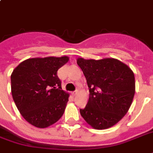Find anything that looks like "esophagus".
<instances>
[{"label": "esophagus", "mask_w": 153, "mask_h": 153, "mask_svg": "<svg viewBox=\"0 0 153 153\" xmlns=\"http://www.w3.org/2000/svg\"><path fill=\"white\" fill-rule=\"evenodd\" d=\"M78 90H76V91H73V92H72V95H76V94L78 93Z\"/></svg>", "instance_id": "34e87169"}]
</instances>
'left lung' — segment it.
<instances>
[{"label":"left lung","mask_w":153,"mask_h":153,"mask_svg":"<svg viewBox=\"0 0 153 153\" xmlns=\"http://www.w3.org/2000/svg\"><path fill=\"white\" fill-rule=\"evenodd\" d=\"M77 63L86 77L90 98L80 114L96 129H105L117 124L128 112L135 94L133 71L121 61L106 58L84 59Z\"/></svg>","instance_id":"1"}]
</instances>
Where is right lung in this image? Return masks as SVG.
I'll return each mask as SVG.
<instances>
[{"label":"right lung","mask_w":153,"mask_h":153,"mask_svg":"<svg viewBox=\"0 0 153 153\" xmlns=\"http://www.w3.org/2000/svg\"><path fill=\"white\" fill-rule=\"evenodd\" d=\"M68 60L67 56L32 58L13 70V100L23 117L32 126L47 128L62 116L69 94L62 90L57 71Z\"/></svg>","instance_id":"add662e5"}]
</instances>
